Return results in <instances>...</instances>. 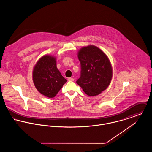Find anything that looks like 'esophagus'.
<instances>
[{
    "instance_id": "1",
    "label": "esophagus",
    "mask_w": 152,
    "mask_h": 152,
    "mask_svg": "<svg viewBox=\"0 0 152 152\" xmlns=\"http://www.w3.org/2000/svg\"><path fill=\"white\" fill-rule=\"evenodd\" d=\"M68 81H74V79L72 78H68Z\"/></svg>"
}]
</instances>
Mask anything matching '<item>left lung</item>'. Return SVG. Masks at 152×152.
<instances>
[{
    "label": "left lung",
    "instance_id": "8db88e82",
    "mask_svg": "<svg viewBox=\"0 0 152 152\" xmlns=\"http://www.w3.org/2000/svg\"><path fill=\"white\" fill-rule=\"evenodd\" d=\"M77 56L81 74L77 83L88 96L100 94L109 87L112 79L113 69L108 57L94 45L81 48Z\"/></svg>",
    "mask_w": 152,
    "mask_h": 152
}]
</instances>
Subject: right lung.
Wrapping results in <instances>:
<instances>
[{
  "label": "right lung",
  "instance_id": "right-lung-1",
  "mask_svg": "<svg viewBox=\"0 0 152 152\" xmlns=\"http://www.w3.org/2000/svg\"><path fill=\"white\" fill-rule=\"evenodd\" d=\"M54 56L45 54L37 61L33 69V81L37 90L46 97L53 98L66 82L57 67Z\"/></svg>",
  "mask_w": 152,
  "mask_h": 152
}]
</instances>
